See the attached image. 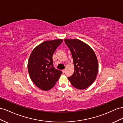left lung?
I'll use <instances>...</instances> for the list:
<instances>
[{
  "mask_svg": "<svg viewBox=\"0 0 123 123\" xmlns=\"http://www.w3.org/2000/svg\"><path fill=\"white\" fill-rule=\"evenodd\" d=\"M62 39L45 41L34 48L27 64L31 80L43 90H49L55 86L62 72L53 65L52 55Z\"/></svg>",
  "mask_w": 123,
  "mask_h": 123,
  "instance_id": "1",
  "label": "left lung"
}]
</instances>
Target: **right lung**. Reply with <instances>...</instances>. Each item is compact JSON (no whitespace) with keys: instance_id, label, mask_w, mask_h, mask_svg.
Returning a JSON list of instances; mask_svg holds the SVG:
<instances>
[{"instance_id":"add662e5","label":"right lung","mask_w":123,"mask_h":123,"mask_svg":"<svg viewBox=\"0 0 123 123\" xmlns=\"http://www.w3.org/2000/svg\"><path fill=\"white\" fill-rule=\"evenodd\" d=\"M64 41L71 51L74 67V73L68 79L76 88L86 89L95 80L98 71L95 53L89 46L79 39Z\"/></svg>"}]
</instances>
